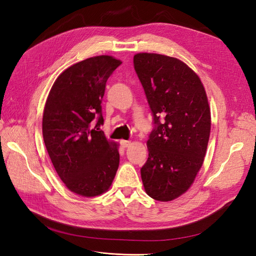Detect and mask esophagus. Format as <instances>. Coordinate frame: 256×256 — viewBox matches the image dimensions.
<instances>
[{"mask_svg":"<svg viewBox=\"0 0 256 256\" xmlns=\"http://www.w3.org/2000/svg\"><path fill=\"white\" fill-rule=\"evenodd\" d=\"M120 144L122 146V148H128L130 144V141H128V140H121L120 141Z\"/></svg>","mask_w":256,"mask_h":256,"instance_id":"obj_1","label":"esophagus"}]
</instances>
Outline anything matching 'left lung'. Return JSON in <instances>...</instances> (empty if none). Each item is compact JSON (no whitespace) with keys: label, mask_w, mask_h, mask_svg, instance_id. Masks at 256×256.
<instances>
[{"label":"left lung","mask_w":256,"mask_h":256,"mask_svg":"<svg viewBox=\"0 0 256 256\" xmlns=\"http://www.w3.org/2000/svg\"><path fill=\"white\" fill-rule=\"evenodd\" d=\"M134 68L154 123L141 179L150 197L170 202L191 186L202 166L211 130L209 103L200 77L180 60L137 54Z\"/></svg>","instance_id":"1"}]
</instances>
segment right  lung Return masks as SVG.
Returning <instances> with one entry per match:
<instances>
[{"mask_svg":"<svg viewBox=\"0 0 256 256\" xmlns=\"http://www.w3.org/2000/svg\"><path fill=\"white\" fill-rule=\"evenodd\" d=\"M120 64L97 56L72 65L56 78L45 103L46 150L64 184L81 196L108 191L119 166L118 146L100 126L106 81Z\"/></svg>","mask_w":256,"mask_h":256,"instance_id":"obj_1","label":"right lung"}]
</instances>
